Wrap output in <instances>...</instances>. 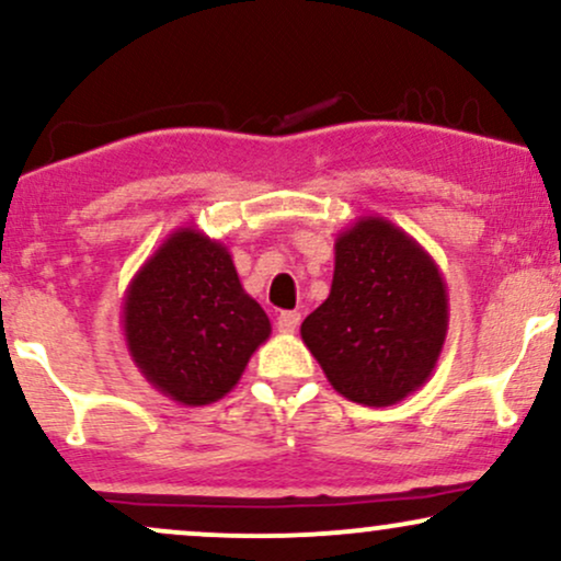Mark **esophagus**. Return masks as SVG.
<instances>
[{
	"instance_id": "obj_1",
	"label": "esophagus",
	"mask_w": 561,
	"mask_h": 561,
	"mask_svg": "<svg viewBox=\"0 0 561 561\" xmlns=\"http://www.w3.org/2000/svg\"><path fill=\"white\" fill-rule=\"evenodd\" d=\"M298 324H300L298 311H282L279 317H276V330H279L282 334H293L295 330H298Z\"/></svg>"
}]
</instances>
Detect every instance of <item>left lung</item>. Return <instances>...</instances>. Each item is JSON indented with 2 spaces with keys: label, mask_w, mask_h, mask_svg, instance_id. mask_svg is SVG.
<instances>
[{
  "label": "left lung",
  "mask_w": 561,
  "mask_h": 561,
  "mask_svg": "<svg viewBox=\"0 0 561 561\" xmlns=\"http://www.w3.org/2000/svg\"><path fill=\"white\" fill-rule=\"evenodd\" d=\"M448 332V289L433 255L382 216H362L334 240L327 298L300 327L340 396L392 405L435 371Z\"/></svg>",
  "instance_id": "1"
}]
</instances>
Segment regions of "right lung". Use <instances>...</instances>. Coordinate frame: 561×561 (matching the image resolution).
Here are the masks:
<instances>
[{"label": "right lung", "instance_id": "right-lung-1", "mask_svg": "<svg viewBox=\"0 0 561 561\" xmlns=\"http://www.w3.org/2000/svg\"><path fill=\"white\" fill-rule=\"evenodd\" d=\"M121 324L141 377L182 405L227 396L272 334L229 250L195 227L173 231L141 263L128 282Z\"/></svg>", "mask_w": 561, "mask_h": 561}]
</instances>
